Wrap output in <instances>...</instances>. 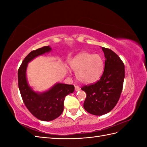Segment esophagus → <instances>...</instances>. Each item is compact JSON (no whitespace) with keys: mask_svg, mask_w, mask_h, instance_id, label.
I'll use <instances>...</instances> for the list:
<instances>
[{"mask_svg":"<svg viewBox=\"0 0 147 147\" xmlns=\"http://www.w3.org/2000/svg\"><path fill=\"white\" fill-rule=\"evenodd\" d=\"M74 88H75V90H76V92H77V91H79V90H80V87H79L78 86H77V85H76L75 86H74Z\"/></svg>","mask_w":147,"mask_h":147,"instance_id":"1","label":"esophagus"}]
</instances>
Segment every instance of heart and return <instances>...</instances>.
<instances>
[{
  "instance_id": "1",
  "label": "heart",
  "mask_w": 147,
  "mask_h": 147,
  "mask_svg": "<svg viewBox=\"0 0 147 147\" xmlns=\"http://www.w3.org/2000/svg\"><path fill=\"white\" fill-rule=\"evenodd\" d=\"M71 69L76 72L80 82L91 84L96 82L103 73L104 61L99 54L82 52L76 55L69 63Z\"/></svg>"
}]
</instances>
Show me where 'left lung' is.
Masks as SVG:
<instances>
[{
	"label": "left lung",
	"instance_id": "1",
	"mask_svg": "<svg viewBox=\"0 0 147 147\" xmlns=\"http://www.w3.org/2000/svg\"><path fill=\"white\" fill-rule=\"evenodd\" d=\"M105 67L102 76L95 83L84 85L86 93L83 107L90 114L102 115L112 111L119 101L124 79V65L112 50L102 47Z\"/></svg>",
	"mask_w": 147,
	"mask_h": 147
}]
</instances>
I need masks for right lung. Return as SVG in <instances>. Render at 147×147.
Instances as JSON below:
<instances>
[{
	"label": "right lung",
	"mask_w": 147,
	"mask_h": 147,
	"mask_svg": "<svg viewBox=\"0 0 147 147\" xmlns=\"http://www.w3.org/2000/svg\"><path fill=\"white\" fill-rule=\"evenodd\" d=\"M51 51L49 46H45L32 51L24 59L18 72V86L24 105L34 116L44 121H52L60 116L64 110L65 97L74 90L73 85L57 83L48 91L38 93L28 85V63L37 56Z\"/></svg>",
	"instance_id": "obj_1"
}]
</instances>
